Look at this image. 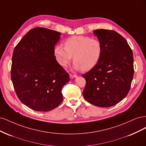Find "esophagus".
Masks as SVG:
<instances>
[{"label": "esophagus", "instance_id": "34e87169", "mask_svg": "<svg viewBox=\"0 0 146 146\" xmlns=\"http://www.w3.org/2000/svg\"><path fill=\"white\" fill-rule=\"evenodd\" d=\"M69 76H70V78H74L77 77L76 75H74V74H69Z\"/></svg>", "mask_w": 146, "mask_h": 146}]
</instances>
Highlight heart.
Returning a JSON list of instances; mask_svg holds the SVG:
<instances>
[{
  "mask_svg": "<svg viewBox=\"0 0 146 146\" xmlns=\"http://www.w3.org/2000/svg\"><path fill=\"white\" fill-rule=\"evenodd\" d=\"M54 52L57 61L61 66H67L73 56L74 69L88 71L99 63L103 47L98 39L78 35L68 38L64 46H56Z\"/></svg>",
  "mask_w": 146,
  "mask_h": 146,
  "instance_id": "1",
  "label": "heart"
}]
</instances>
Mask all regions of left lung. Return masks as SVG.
I'll return each mask as SVG.
<instances>
[{
    "label": "left lung",
    "mask_w": 146,
    "mask_h": 146,
    "mask_svg": "<svg viewBox=\"0 0 146 146\" xmlns=\"http://www.w3.org/2000/svg\"><path fill=\"white\" fill-rule=\"evenodd\" d=\"M94 33L102 42L103 52L95 67L82 75L86 80L83 95L92 105L110 107L130 91L134 74L133 52L126 39L115 31L98 29Z\"/></svg>",
    "instance_id": "1"
}]
</instances>
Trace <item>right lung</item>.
<instances>
[{
    "label": "right lung",
    "mask_w": 146,
    "mask_h": 146,
    "mask_svg": "<svg viewBox=\"0 0 146 146\" xmlns=\"http://www.w3.org/2000/svg\"><path fill=\"white\" fill-rule=\"evenodd\" d=\"M61 33L36 27L15 47L11 78L17 96L32 110L48 111L63 101V86L70 78L56 60L55 46Z\"/></svg>",
    "instance_id": "obj_1"
}]
</instances>
